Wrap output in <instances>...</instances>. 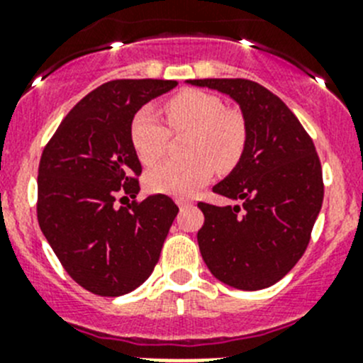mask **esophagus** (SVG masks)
Masks as SVG:
<instances>
[{"instance_id":"esophagus-1","label":"esophagus","mask_w":363,"mask_h":363,"mask_svg":"<svg viewBox=\"0 0 363 363\" xmlns=\"http://www.w3.org/2000/svg\"><path fill=\"white\" fill-rule=\"evenodd\" d=\"M175 202H177V206H179V208H181V209H184V208H188V206H191V202L182 201V199H177V201H175Z\"/></svg>"}]
</instances>
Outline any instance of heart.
Listing matches in <instances>:
<instances>
[{
	"label": "heart",
	"mask_w": 363,
	"mask_h": 363,
	"mask_svg": "<svg viewBox=\"0 0 363 363\" xmlns=\"http://www.w3.org/2000/svg\"><path fill=\"white\" fill-rule=\"evenodd\" d=\"M166 120L172 132H188L182 161L155 166L145 177L154 193L186 197L209 181L213 166L220 172L235 168L247 143V127L242 114L225 109L215 94L186 89L166 104ZM130 141L135 155L145 166H152L164 155L168 130L152 107H143L130 123Z\"/></svg>",
	"instance_id": "1"
}]
</instances>
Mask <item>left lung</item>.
<instances>
[{
	"instance_id": "8db88e82",
	"label": "left lung",
	"mask_w": 363,
	"mask_h": 363,
	"mask_svg": "<svg viewBox=\"0 0 363 363\" xmlns=\"http://www.w3.org/2000/svg\"><path fill=\"white\" fill-rule=\"evenodd\" d=\"M229 94L242 109L247 143L238 164L213 191L240 206L199 202L197 233L213 276L238 290L283 279L310 243L323 208V168L315 145L281 98L245 79L188 80Z\"/></svg>"
}]
</instances>
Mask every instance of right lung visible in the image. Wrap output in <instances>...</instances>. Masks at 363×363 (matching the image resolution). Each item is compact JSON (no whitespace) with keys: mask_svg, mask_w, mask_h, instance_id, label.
<instances>
[{"mask_svg":"<svg viewBox=\"0 0 363 363\" xmlns=\"http://www.w3.org/2000/svg\"><path fill=\"white\" fill-rule=\"evenodd\" d=\"M177 80H111L67 113L44 147L37 220L66 272L104 297L132 292L159 262L179 208L166 195L120 206L140 193L132 118ZM128 201V199H127Z\"/></svg>","mask_w":363,"mask_h":363,"instance_id":"add662e5","label":"right lung"}]
</instances>
